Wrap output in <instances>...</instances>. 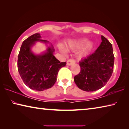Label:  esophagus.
Instances as JSON below:
<instances>
[{
    "mask_svg": "<svg viewBox=\"0 0 129 129\" xmlns=\"http://www.w3.org/2000/svg\"><path fill=\"white\" fill-rule=\"evenodd\" d=\"M75 61L73 59H69L67 61V64L68 65H69V66H70V65H72L73 64H75Z\"/></svg>",
    "mask_w": 129,
    "mask_h": 129,
    "instance_id": "obj_1",
    "label": "esophagus"
}]
</instances>
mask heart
Segmentation results:
<instances>
[{
    "label": "heart",
    "instance_id": "b5f03b06",
    "mask_svg": "<svg viewBox=\"0 0 129 129\" xmlns=\"http://www.w3.org/2000/svg\"><path fill=\"white\" fill-rule=\"evenodd\" d=\"M86 41H87L86 39H79L78 40L70 43L68 45V48L72 49L80 48L81 47L82 45L86 42ZM93 45H94V44L91 42V41H89V42L87 43L86 46L80 52L79 54H78V58H81L83 57H84L85 56H86V54H88L89 51L92 49V48L93 47ZM59 48L61 50V51L63 52V53H64L65 49L62 45H59Z\"/></svg>",
    "mask_w": 129,
    "mask_h": 129
}]
</instances>
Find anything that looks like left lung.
Returning a JSON list of instances; mask_svg holds the SVG:
<instances>
[{"mask_svg":"<svg viewBox=\"0 0 129 129\" xmlns=\"http://www.w3.org/2000/svg\"><path fill=\"white\" fill-rule=\"evenodd\" d=\"M102 42L94 53L79 62L81 71L74 77L78 88L86 91H94L102 88L113 72L114 56L112 45L101 36Z\"/></svg>","mask_w":129,"mask_h":129,"instance_id":"left-lung-1","label":"left lung"}]
</instances>
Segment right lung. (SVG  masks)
Returning <instances> with one entry per match:
<instances>
[{"instance_id": "add662e5", "label": "right lung", "mask_w": 129, "mask_h": 129, "mask_svg": "<svg viewBox=\"0 0 129 129\" xmlns=\"http://www.w3.org/2000/svg\"><path fill=\"white\" fill-rule=\"evenodd\" d=\"M40 34H34L23 41L17 59V69L21 79L28 88L43 91L52 88L55 84L58 71L66 65L60 62L53 55L54 49L51 45L40 54H34L31 48L38 41L49 43L40 39Z\"/></svg>"}]
</instances>
